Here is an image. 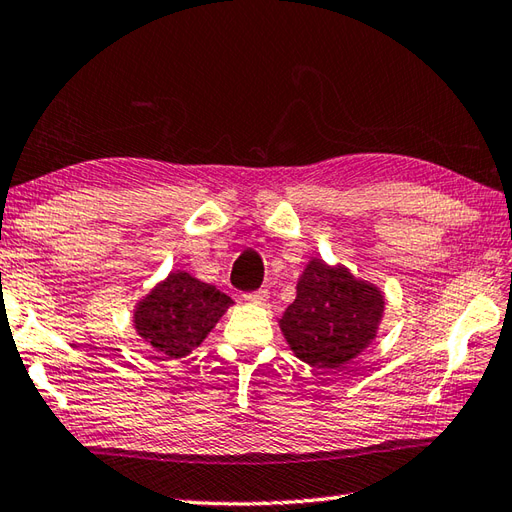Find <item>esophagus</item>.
I'll use <instances>...</instances> for the list:
<instances>
[{"label": "esophagus", "mask_w": 512, "mask_h": 512, "mask_svg": "<svg viewBox=\"0 0 512 512\" xmlns=\"http://www.w3.org/2000/svg\"><path fill=\"white\" fill-rule=\"evenodd\" d=\"M245 300L252 302V305H265V302L269 300V291L267 289H258V291H254V294H247Z\"/></svg>", "instance_id": "esophagus-1"}]
</instances>
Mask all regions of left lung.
Here are the masks:
<instances>
[{
  "mask_svg": "<svg viewBox=\"0 0 512 512\" xmlns=\"http://www.w3.org/2000/svg\"><path fill=\"white\" fill-rule=\"evenodd\" d=\"M384 291L344 265L311 258L278 327L294 356L311 367L340 369L378 336Z\"/></svg>",
  "mask_w": 512,
  "mask_h": 512,
  "instance_id": "8db88e82",
  "label": "left lung"
}]
</instances>
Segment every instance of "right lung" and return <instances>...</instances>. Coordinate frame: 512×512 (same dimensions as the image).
<instances>
[{
	"instance_id": "1",
	"label": "right lung",
	"mask_w": 512,
	"mask_h": 512,
	"mask_svg": "<svg viewBox=\"0 0 512 512\" xmlns=\"http://www.w3.org/2000/svg\"><path fill=\"white\" fill-rule=\"evenodd\" d=\"M232 305L221 289L176 269L134 305L132 322L159 360H176L190 356Z\"/></svg>"
}]
</instances>
